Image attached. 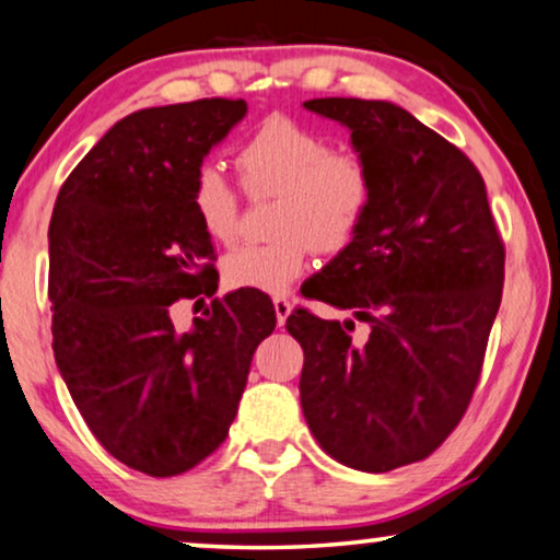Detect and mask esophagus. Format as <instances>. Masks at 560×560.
I'll return each mask as SVG.
<instances>
[{
	"mask_svg": "<svg viewBox=\"0 0 560 560\" xmlns=\"http://www.w3.org/2000/svg\"><path fill=\"white\" fill-rule=\"evenodd\" d=\"M273 310H276V323L281 327L287 323V317L292 315V302H289L287 296H273Z\"/></svg>",
	"mask_w": 560,
	"mask_h": 560,
	"instance_id": "esophagus-1",
	"label": "esophagus"
}]
</instances>
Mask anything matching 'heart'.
I'll list each match as a JSON object with an SVG mask.
<instances>
[{"label":"heart","mask_w":560,"mask_h":560,"mask_svg":"<svg viewBox=\"0 0 560 560\" xmlns=\"http://www.w3.org/2000/svg\"><path fill=\"white\" fill-rule=\"evenodd\" d=\"M237 171L253 197H276V241L241 245L222 258L233 289L287 292L307 271L312 248L323 256L346 250L366 222L376 197L369 159L292 117H268L237 151ZM199 228L214 243H233L241 228V197L218 166L207 163L191 186Z\"/></svg>","instance_id":"heart-1"}]
</instances>
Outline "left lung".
Segmentation results:
<instances>
[{
	"label": "left lung",
	"mask_w": 560,
	"mask_h": 560,
	"mask_svg": "<svg viewBox=\"0 0 560 560\" xmlns=\"http://www.w3.org/2000/svg\"><path fill=\"white\" fill-rule=\"evenodd\" d=\"M304 107L338 119L374 168L376 197L355 241L304 296L353 319L294 310L302 412L315 441L358 471L428 458L466 415L504 284V243L479 168L392 102L327 96Z\"/></svg>",
	"instance_id": "8db88e82"
}]
</instances>
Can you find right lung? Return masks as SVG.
Masks as SVG:
<instances>
[{
    "label": "right lung",
    "mask_w": 560,
    "mask_h": 560,
    "mask_svg": "<svg viewBox=\"0 0 560 560\" xmlns=\"http://www.w3.org/2000/svg\"><path fill=\"white\" fill-rule=\"evenodd\" d=\"M243 100L132 112L66 178L48 228L54 355L73 405L125 466L178 476L228 438L253 353L276 327L264 292L214 296L191 186ZM212 299L189 334L170 304Z\"/></svg>",
    "instance_id": "right-lung-1"
}]
</instances>
